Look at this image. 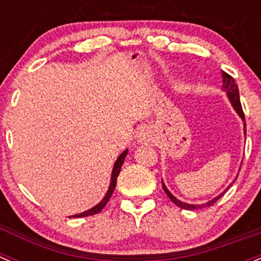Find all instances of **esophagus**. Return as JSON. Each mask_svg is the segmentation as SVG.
Returning <instances> with one entry per match:
<instances>
[{
    "label": "esophagus",
    "mask_w": 261,
    "mask_h": 261,
    "mask_svg": "<svg viewBox=\"0 0 261 261\" xmlns=\"http://www.w3.org/2000/svg\"><path fill=\"white\" fill-rule=\"evenodd\" d=\"M151 132L148 129H142L137 134V141H138V143H147V142L151 141Z\"/></svg>",
    "instance_id": "1"
}]
</instances>
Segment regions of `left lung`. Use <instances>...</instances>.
Listing matches in <instances>:
<instances>
[{
	"label": "left lung",
	"mask_w": 261,
	"mask_h": 261,
	"mask_svg": "<svg viewBox=\"0 0 261 261\" xmlns=\"http://www.w3.org/2000/svg\"><path fill=\"white\" fill-rule=\"evenodd\" d=\"M222 91L226 92L227 97H228L229 102H231V105L233 107L234 112L237 113V115H239L240 118L242 119V122H244V133L245 136H246V124H245V115H244V112H242V108H241V102H240V94H239V87H237L236 82H234V80L232 79L229 74H227L226 72L222 71ZM237 179V176L234 177V180ZM234 180L232 182H234ZM231 187V184L227 187V189ZM162 188H164L165 193L167 194V197L170 198V200H171L172 203H175V204L177 205V207L182 208V210H187V211H192V210H200V208H207V207H211V205L215 204L216 202L219 199V198L222 197V195L224 194V193L227 192V189H224V192H222L221 194L217 195L216 198H213V199L208 200L207 203H203V204H189V203H185V202H181L180 199H177L176 197H174V195L170 193V190L167 189L166 185H165V182L162 181Z\"/></svg>",
	"instance_id": "8db88e82"
}]
</instances>
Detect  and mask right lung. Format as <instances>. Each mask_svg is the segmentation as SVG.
Segmentation results:
<instances>
[{
    "instance_id": "add662e5",
    "label": "right lung",
    "mask_w": 261,
    "mask_h": 261,
    "mask_svg": "<svg viewBox=\"0 0 261 261\" xmlns=\"http://www.w3.org/2000/svg\"><path fill=\"white\" fill-rule=\"evenodd\" d=\"M128 153V149H125V151H123L122 153L119 154V157L117 159V161H115L114 164V167H113V171H112V177H110V184H109V189H108L107 194H105V197L102 198L101 200H100L99 203H97L95 207L90 208V210L85 211V212L82 213H79V215H74V216H69V218H79V217H87V216H94L96 215V213L101 212L102 208L107 205V203L109 202L110 197H112L113 192H114L115 187H117V179H118V175H119L120 172V169H122V165L123 162H124V159L125 156H127Z\"/></svg>"
}]
</instances>
